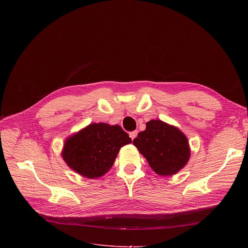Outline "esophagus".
I'll return each instance as SVG.
<instances>
[{
    "mask_svg": "<svg viewBox=\"0 0 248 248\" xmlns=\"http://www.w3.org/2000/svg\"><path fill=\"white\" fill-rule=\"evenodd\" d=\"M129 136H130L131 140H133L134 139H136V138H137V136H138V131H131V132L129 133Z\"/></svg>",
    "mask_w": 248,
    "mask_h": 248,
    "instance_id": "1",
    "label": "esophagus"
}]
</instances>
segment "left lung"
Here are the masks:
<instances>
[{"mask_svg":"<svg viewBox=\"0 0 248 248\" xmlns=\"http://www.w3.org/2000/svg\"><path fill=\"white\" fill-rule=\"evenodd\" d=\"M149 166L160 176H170L185 167L190 156L185 134L160 120L147 122L146 130L133 140Z\"/></svg>","mask_w":248,"mask_h":248,"instance_id":"8db88e82","label":"left lung"}]
</instances>
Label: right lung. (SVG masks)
Wrapping results in <instances>:
<instances>
[{
    "mask_svg": "<svg viewBox=\"0 0 248 248\" xmlns=\"http://www.w3.org/2000/svg\"><path fill=\"white\" fill-rule=\"evenodd\" d=\"M131 139L119 125L93 123L67 139L62 157L86 178H98L112 167L119 150Z\"/></svg>",
    "mask_w": 248,
    "mask_h": 248,
    "instance_id": "1",
    "label": "right lung"
}]
</instances>
